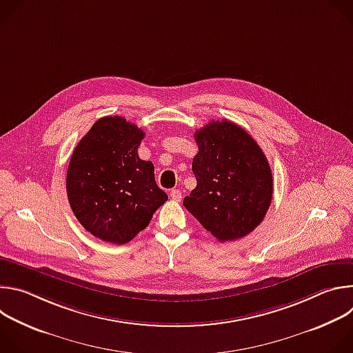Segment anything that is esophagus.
<instances>
[{"label":"esophagus","instance_id":"esophagus-1","mask_svg":"<svg viewBox=\"0 0 353 353\" xmlns=\"http://www.w3.org/2000/svg\"><path fill=\"white\" fill-rule=\"evenodd\" d=\"M170 196H172L173 201H176V203H180V201H181V191L180 190H172Z\"/></svg>","mask_w":353,"mask_h":353}]
</instances>
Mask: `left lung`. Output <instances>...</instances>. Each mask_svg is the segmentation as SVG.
<instances>
[{"label":"left lung","mask_w":353,"mask_h":353,"mask_svg":"<svg viewBox=\"0 0 353 353\" xmlns=\"http://www.w3.org/2000/svg\"><path fill=\"white\" fill-rule=\"evenodd\" d=\"M196 187L183 205L219 241L253 232L272 199V172L260 145L240 125L211 121L194 135Z\"/></svg>","instance_id":"left-lung-1"}]
</instances>
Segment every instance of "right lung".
<instances>
[{"instance_id":"1","label":"right lung","mask_w":353,"mask_h":353,"mask_svg":"<svg viewBox=\"0 0 353 353\" xmlns=\"http://www.w3.org/2000/svg\"><path fill=\"white\" fill-rule=\"evenodd\" d=\"M145 132L124 117L99 119L74 149L67 172L70 207L94 237L125 244L143 230L168 194L155 168L138 157Z\"/></svg>"}]
</instances>
